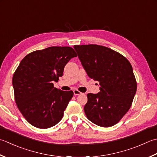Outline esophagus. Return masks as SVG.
Listing matches in <instances>:
<instances>
[{"label":"esophagus","instance_id":"esophagus-1","mask_svg":"<svg viewBox=\"0 0 157 157\" xmlns=\"http://www.w3.org/2000/svg\"><path fill=\"white\" fill-rule=\"evenodd\" d=\"M73 94H74V95H79V94H82V93H81V92H79V90H73Z\"/></svg>","mask_w":157,"mask_h":157}]
</instances>
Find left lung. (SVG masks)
Returning <instances> with one entry per match:
<instances>
[{"label": "left lung", "instance_id": "8db88e82", "mask_svg": "<svg viewBox=\"0 0 157 157\" xmlns=\"http://www.w3.org/2000/svg\"><path fill=\"white\" fill-rule=\"evenodd\" d=\"M88 77L99 82L100 92L87 94L84 112L99 127L116 124L130 109L137 90L133 68L121 54L98 45L73 46Z\"/></svg>", "mask_w": 157, "mask_h": 157}]
</instances>
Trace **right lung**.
Segmentation results:
<instances>
[{"instance_id":"add662e5","label":"right lung","mask_w":157,"mask_h":157,"mask_svg":"<svg viewBox=\"0 0 157 157\" xmlns=\"http://www.w3.org/2000/svg\"><path fill=\"white\" fill-rule=\"evenodd\" d=\"M77 54L70 47H50L29 54L13 74V87L18 109L30 124L48 128L58 124L73 92L54 88L67 63Z\"/></svg>"}]
</instances>
